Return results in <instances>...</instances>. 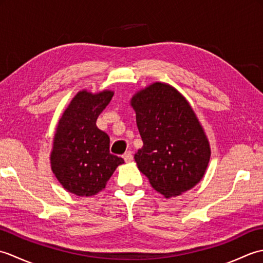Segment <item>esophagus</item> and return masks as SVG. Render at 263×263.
<instances>
[{
	"label": "esophagus",
	"instance_id": "1",
	"mask_svg": "<svg viewBox=\"0 0 263 263\" xmlns=\"http://www.w3.org/2000/svg\"><path fill=\"white\" fill-rule=\"evenodd\" d=\"M123 158H124V160L126 161V163H130V161H132V159H133L132 153L131 152H126L124 155H123Z\"/></svg>",
	"mask_w": 263,
	"mask_h": 263
}]
</instances>
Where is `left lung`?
<instances>
[{"label":"left lung","mask_w":263,"mask_h":263,"mask_svg":"<svg viewBox=\"0 0 263 263\" xmlns=\"http://www.w3.org/2000/svg\"><path fill=\"white\" fill-rule=\"evenodd\" d=\"M143 147L135 155L152 186L172 198L202 180L210 146L191 105L174 87L155 82L131 99Z\"/></svg>","instance_id":"obj_1"}]
</instances>
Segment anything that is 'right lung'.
<instances>
[{"instance_id":"right-lung-1","label":"right lung","mask_w":263,"mask_h":263,"mask_svg":"<svg viewBox=\"0 0 263 263\" xmlns=\"http://www.w3.org/2000/svg\"><path fill=\"white\" fill-rule=\"evenodd\" d=\"M114 92L82 90L61 116L51 153L52 171L66 191L91 197L105 189L116 167L124 163L109 153V137L96 121Z\"/></svg>"}]
</instances>
